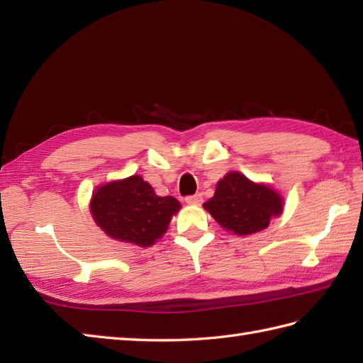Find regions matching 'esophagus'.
<instances>
[{
	"label": "esophagus",
	"instance_id": "obj_1",
	"mask_svg": "<svg viewBox=\"0 0 363 363\" xmlns=\"http://www.w3.org/2000/svg\"><path fill=\"white\" fill-rule=\"evenodd\" d=\"M201 201H203L201 194H196V195H191V196H187V198H186V203H187V204H191V206L201 204Z\"/></svg>",
	"mask_w": 363,
	"mask_h": 363
}]
</instances>
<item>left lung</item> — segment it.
<instances>
[{"label": "left lung", "mask_w": 363, "mask_h": 363, "mask_svg": "<svg viewBox=\"0 0 363 363\" xmlns=\"http://www.w3.org/2000/svg\"><path fill=\"white\" fill-rule=\"evenodd\" d=\"M283 196L264 182H253L239 172H230L216 186V194L203 208L223 230L238 236L266 230L281 216Z\"/></svg>", "instance_id": "left-lung-1"}]
</instances>
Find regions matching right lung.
Wrapping results in <instances>:
<instances>
[{
  "mask_svg": "<svg viewBox=\"0 0 363 363\" xmlns=\"http://www.w3.org/2000/svg\"><path fill=\"white\" fill-rule=\"evenodd\" d=\"M179 209L176 198L155 195L140 174L102 184L89 201L91 216L106 236L138 247L162 239Z\"/></svg>",
  "mask_w": 363,
  "mask_h": 363,
  "instance_id": "1",
  "label": "right lung"
}]
</instances>
